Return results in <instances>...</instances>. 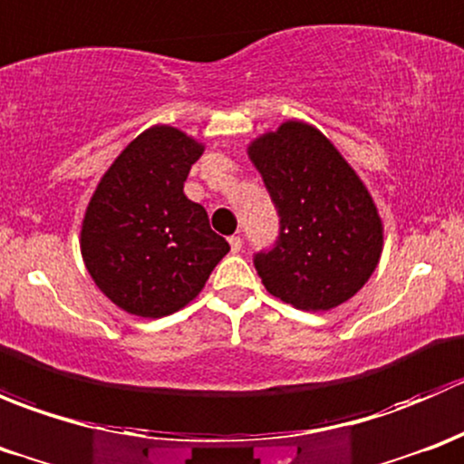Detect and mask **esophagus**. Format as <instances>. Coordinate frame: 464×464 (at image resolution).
Here are the masks:
<instances>
[{
    "instance_id": "obj_1",
    "label": "esophagus",
    "mask_w": 464,
    "mask_h": 464,
    "mask_svg": "<svg viewBox=\"0 0 464 464\" xmlns=\"http://www.w3.org/2000/svg\"><path fill=\"white\" fill-rule=\"evenodd\" d=\"M228 245H231L233 254H237V251H242V237L240 236H231V237H228Z\"/></svg>"
}]
</instances>
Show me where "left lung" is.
I'll use <instances>...</instances> for the list:
<instances>
[{
	"mask_svg": "<svg viewBox=\"0 0 464 464\" xmlns=\"http://www.w3.org/2000/svg\"><path fill=\"white\" fill-rule=\"evenodd\" d=\"M249 157L280 218L274 245L254 254L266 292L314 312L353 298L383 242L362 179L319 130L298 121L251 143Z\"/></svg>",
	"mask_w": 464,
	"mask_h": 464,
	"instance_id": "8db88e82",
	"label": "left lung"
}]
</instances>
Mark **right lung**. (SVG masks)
Here are the masks:
<instances>
[{"mask_svg": "<svg viewBox=\"0 0 464 464\" xmlns=\"http://www.w3.org/2000/svg\"><path fill=\"white\" fill-rule=\"evenodd\" d=\"M202 145L168 125L119 154L87 206L81 249L93 283L121 310L159 319L193 301L228 242L184 181Z\"/></svg>", "mask_w": 464, "mask_h": 464, "instance_id": "obj_1", "label": "right lung"}]
</instances>
